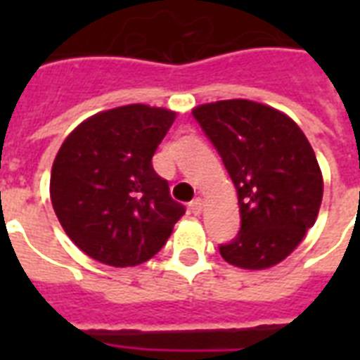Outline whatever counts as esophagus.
<instances>
[{"mask_svg":"<svg viewBox=\"0 0 360 360\" xmlns=\"http://www.w3.org/2000/svg\"><path fill=\"white\" fill-rule=\"evenodd\" d=\"M188 207H191V211L194 214H200V213H202V209H203V202L200 200V198H196V200H192Z\"/></svg>","mask_w":360,"mask_h":360,"instance_id":"obj_1","label":"esophagus"}]
</instances>
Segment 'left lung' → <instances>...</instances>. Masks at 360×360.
Segmentation results:
<instances>
[{
    "mask_svg": "<svg viewBox=\"0 0 360 360\" xmlns=\"http://www.w3.org/2000/svg\"><path fill=\"white\" fill-rule=\"evenodd\" d=\"M237 188L240 230L220 256L240 269H267L290 256L318 219L323 177L293 120L233 98L192 110Z\"/></svg>",
    "mask_w": 360,
    "mask_h": 360,
    "instance_id": "left-lung-1",
    "label": "left lung"
}]
</instances>
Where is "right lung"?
<instances>
[{
	"instance_id": "1",
	"label": "right lung",
	"mask_w": 360,
	"mask_h": 360,
	"mask_svg": "<svg viewBox=\"0 0 360 360\" xmlns=\"http://www.w3.org/2000/svg\"><path fill=\"white\" fill-rule=\"evenodd\" d=\"M175 112L129 104L76 127L50 177L53 211L82 252L112 267L151 259L185 214L151 158Z\"/></svg>"
}]
</instances>
